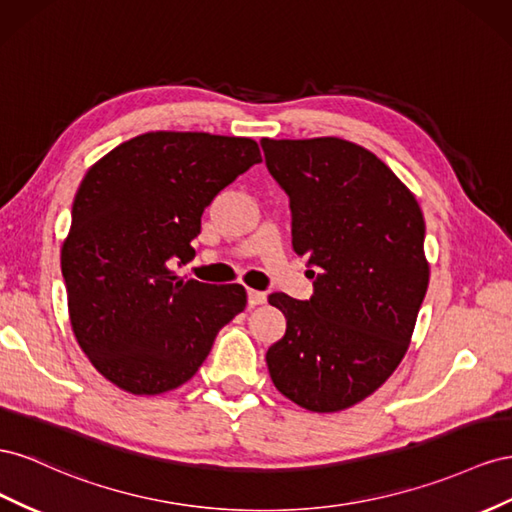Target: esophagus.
Masks as SVG:
<instances>
[{
	"instance_id": "1",
	"label": "esophagus",
	"mask_w": 512,
	"mask_h": 512,
	"mask_svg": "<svg viewBox=\"0 0 512 512\" xmlns=\"http://www.w3.org/2000/svg\"><path fill=\"white\" fill-rule=\"evenodd\" d=\"M246 296H248V304H251V306L264 304V302L268 300V296L264 294V291H257V289H248V291H246Z\"/></svg>"
}]
</instances>
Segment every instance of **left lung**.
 <instances>
[{
	"instance_id": "obj_1",
	"label": "left lung",
	"mask_w": 512,
	"mask_h": 512,
	"mask_svg": "<svg viewBox=\"0 0 512 512\" xmlns=\"http://www.w3.org/2000/svg\"><path fill=\"white\" fill-rule=\"evenodd\" d=\"M309 257L311 300L270 294L287 330L266 354L272 382L309 412H341L399 367L429 285L425 218L373 152L339 137L261 139Z\"/></svg>"
}]
</instances>
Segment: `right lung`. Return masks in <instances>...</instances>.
<instances>
[{
	"mask_svg": "<svg viewBox=\"0 0 512 512\" xmlns=\"http://www.w3.org/2000/svg\"><path fill=\"white\" fill-rule=\"evenodd\" d=\"M261 163L246 137L156 130L87 169L62 246L70 326L96 371L130 394H163L191 379L218 330L244 311L242 285L178 279L201 214Z\"/></svg>",
	"mask_w": 512,
	"mask_h": 512,
	"instance_id": "add662e5",
	"label": "right lung"
}]
</instances>
